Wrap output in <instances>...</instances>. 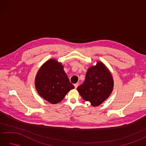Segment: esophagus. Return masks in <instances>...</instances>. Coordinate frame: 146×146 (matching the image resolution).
Masks as SVG:
<instances>
[{
	"mask_svg": "<svg viewBox=\"0 0 146 146\" xmlns=\"http://www.w3.org/2000/svg\"><path fill=\"white\" fill-rule=\"evenodd\" d=\"M74 86H75V88H77V87L78 86V83H75V84H74Z\"/></svg>",
	"mask_w": 146,
	"mask_h": 146,
	"instance_id": "1",
	"label": "esophagus"
}]
</instances>
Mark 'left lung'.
I'll return each mask as SVG.
<instances>
[{
    "instance_id": "8db88e82",
    "label": "left lung",
    "mask_w": 146,
    "mask_h": 146,
    "mask_svg": "<svg viewBox=\"0 0 146 146\" xmlns=\"http://www.w3.org/2000/svg\"><path fill=\"white\" fill-rule=\"evenodd\" d=\"M113 79L110 70L101 61L90 67L84 82L77 88L80 95L94 107L102 104L113 89Z\"/></svg>"
}]
</instances>
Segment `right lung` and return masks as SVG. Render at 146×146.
I'll list each match as a JSON object with an SVG mask.
<instances>
[{
    "label": "right lung",
    "mask_w": 146,
    "mask_h": 146,
    "mask_svg": "<svg viewBox=\"0 0 146 146\" xmlns=\"http://www.w3.org/2000/svg\"><path fill=\"white\" fill-rule=\"evenodd\" d=\"M38 94L52 104H56L75 86L70 82L63 65L56 59L46 61L40 67L35 78Z\"/></svg>",
    "instance_id": "1"
}]
</instances>
